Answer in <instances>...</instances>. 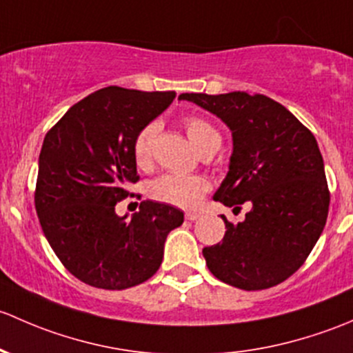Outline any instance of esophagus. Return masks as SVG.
<instances>
[{
    "label": "esophagus",
    "instance_id": "obj_1",
    "mask_svg": "<svg viewBox=\"0 0 353 353\" xmlns=\"http://www.w3.org/2000/svg\"><path fill=\"white\" fill-rule=\"evenodd\" d=\"M199 217H201V214H199V212H187V214H185V219H187V221H197Z\"/></svg>",
    "mask_w": 353,
    "mask_h": 353
}]
</instances>
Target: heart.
<instances>
[{
    "mask_svg": "<svg viewBox=\"0 0 353 353\" xmlns=\"http://www.w3.org/2000/svg\"><path fill=\"white\" fill-rule=\"evenodd\" d=\"M183 127L188 141L201 154L219 148V132L203 119H183ZM158 130V122H150L137 132L136 139H134L132 154L134 161L139 168H150L151 166ZM207 190H209V181L205 178L175 175V173H166V175L154 178L148 185V195L152 201L166 203V205L180 207V209H192V207L197 205Z\"/></svg>",
    "mask_w": 353,
    "mask_h": 353,
    "instance_id": "1",
    "label": "heart"
}]
</instances>
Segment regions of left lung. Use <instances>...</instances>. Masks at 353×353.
<instances>
[{"label": "left lung", "instance_id": "1", "mask_svg": "<svg viewBox=\"0 0 353 353\" xmlns=\"http://www.w3.org/2000/svg\"><path fill=\"white\" fill-rule=\"evenodd\" d=\"M217 115L232 134L230 172L214 201L241 209L245 221L224 216L226 234L202 250L214 277L243 290L289 279L310 256L326 224L330 190L318 143L279 101L245 92L181 93Z\"/></svg>", "mask_w": 353, "mask_h": 353}]
</instances>
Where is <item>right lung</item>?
I'll use <instances>...</instances> for the list:
<instances>
[{"mask_svg":"<svg viewBox=\"0 0 353 353\" xmlns=\"http://www.w3.org/2000/svg\"><path fill=\"white\" fill-rule=\"evenodd\" d=\"M175 97L108 86L72 105L46 134L35 210L50 248L85 284L122 290L146 282L161 265L166 236L183 223L180 209L152 201L130 219L115 212L139 180L137 132Z\"/></svg>","mask_w":353,"mask_h":353,"instance_id":"right-lung-1","label":"right lung"}]
</instances>
